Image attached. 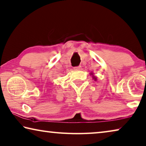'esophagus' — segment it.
I'll list each match as a JSON object with an SVG mask.
<instances>
[{
    "mask_svg": "<svg viewBox=\"0 0 146 146\" xmlns=\"http://www.w3.org/2000/svg\"><path fill=\"white\" fill-rule=\"evenodd\" d=\"M73 69H77V70H80V69H81V66H78L74 67Z\"/></svg>",
    "mask_w": 146,
    "mask_h": 146,
    "instance_id": "1",
    "label": "esophagus"
}]
</instances>
